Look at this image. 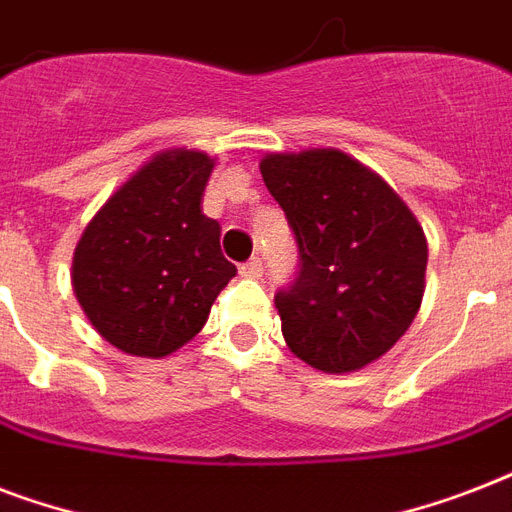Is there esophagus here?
Segmentation results:
<instances>
[{
  "mask_svg": "<svg viewBox=\"0 0 512 512\" xmlns=\"http://www.w3.org/2000/svg\"><path fill=\"white\" fill-rule=\"evenodd\" d=\"M239 273L244 279H260L263 276V260L260 257H252L244 265H239Z\"/></svg>",
  "mask_w": 512,
  "mask_h": 512,
  "instance_id": "esophagus-1",
  "label": "esophagus"
}]
</instances>
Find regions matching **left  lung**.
<instances>
[{"label": "left lung", "mask_w": 512, "mask_h": 512, "mask_svg": "<svg viewBox=\"0 0 512 512\" xmlns=\"http://www.w3.org/2000/svg\"><path fill=\"white\" fill-rule=\"evenodd\" d=\"M260 172L300 252L297 279L276 292L289 350L329 374L377 361L420 311L422 225L380 175L335 148L268 154Z\"/></svg>", "instance_id": "8db88e82"}]
</instances>
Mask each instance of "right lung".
Wrapping results in <instances>:
<instances>
[{
  "label": "right lung",
  "instance_id": "right-lung-1",
  "mask_svg": "<svg viewBox=\"0 0 512 512\" xmlns=\"http://www.w3.org/2000/svg\"><path fill=\"white\" fill-rule=\"evenodd\" d=\"M215 159L172 148L98 209L74 249L71 284L98 335L130 356L162 358L207 324L236 265L220 223L201 212Z\"/></svg>",
  "mask_w": 512,
  "mask_h": 512
}]
</instances>
